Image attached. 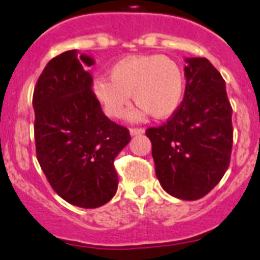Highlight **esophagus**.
I'll list each match as a JSON object with an SVG mask.
<instances>
[{
	"label": "esophagus",
	"mask_w": 260,
	"mask_h": 260,
	"mask_svg": "<svg viewBox=\"0 0 260 260\" xmlns=\"http://www.w3.org/2000/svg\"><path fill=\"white\" fill-rule=\"evenodd\" d=\"M144 132H145V131H144L143 128H131L129 129L131 136H139V135H143Z\"/></svg>",
	"instance_id": "esophagus-1"
}]
</instances>
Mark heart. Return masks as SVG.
<instances>
[{"instance_id": "heart-1", "label": "heart", "mask_w": 260, "mask_h": 260, "mask_svg": "<svg viewBox=\"0 0 260 260\" xmlns=\"http://www.w3.org/2000/svg\"><path fill=\"white\" fill-rule=\"evenodd\" d=\"M98 77L92 90L107 116L120 119L131 105V95L139 107L131 114L132 120L152 115L164 120L178 111L186 95L183 69L173 58L161 55L125 56Z\"/></svg>"}]
</instances>
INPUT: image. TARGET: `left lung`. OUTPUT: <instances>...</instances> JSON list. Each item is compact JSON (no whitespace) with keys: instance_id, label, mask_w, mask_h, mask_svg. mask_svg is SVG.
Instances as JSON below:
<instances>
[{"instance_id":"8db88e82","label":"left lung","mask_w":260,"mask_h":260,"mask_svg":"<svg viewBox=\"0 0 260 260\" xmlns=\"http://www.w3.org/2000/svg\"><path fill=\"white\" fill-rule=\"evenodd\" d=\"M186 95L164 125L149 128L162 188L174 198L198 200L228 170L233 145L232 106L224 78L204 57H187Z\"/></svg>"}]
</instances>
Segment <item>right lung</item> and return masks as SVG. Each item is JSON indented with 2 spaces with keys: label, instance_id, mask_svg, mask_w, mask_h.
Instances as JSON below:
<instances>
[{
  "label": "right lung",
  "instance_id": "1",
  "mask_svg": "<svg viewBox=\"0 0 260 260\" xmlns=\"http://www.w3.org/2000/svg\"><path fill=\"white\" fill-rule=\"evenodd\" d=\"M94 58L67 51L47 64L34 90L36 155L52 188L69 204L98 208L116 193L114 159L131 141L103 114L87 68Z\"/></svg>",
  "mask_w": 260,
  "mask_h": 260
}]
</instances>
